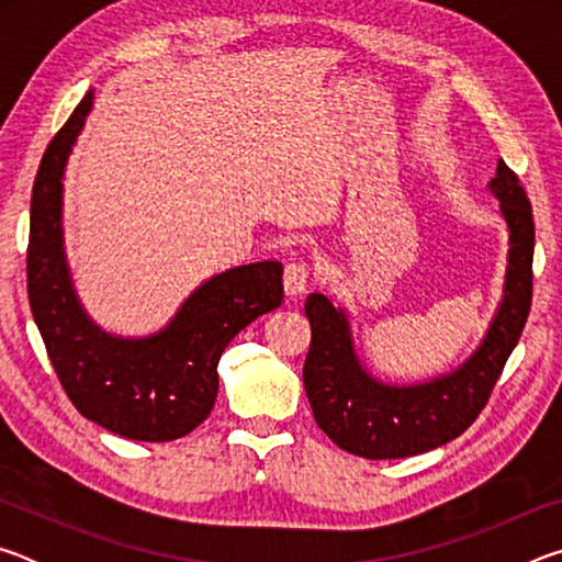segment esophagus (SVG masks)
<instances>
[{
  "mask_svg": "<svg viewBox=\"0 0 562 562\" xmlns=\"http://www.w3.org/2000/svg\"><path fill=\"white\" fill-rule=\"evenodd\" d=\"M307 282H310V268L304 262H290L288 268H284L282 284L288 297H300V294L307 290Z\"/></svg>",
  "mask_w": 562,
  "mask_h": 562,
  "instance_id": "1",
  "label": "esophagus"
}]
</instances>
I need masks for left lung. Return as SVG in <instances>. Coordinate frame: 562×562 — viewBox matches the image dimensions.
I'll return each mask as SVG.
<instances>
[{"label": "left lung", "instance_id": "left-lung-1", "mask_svg": "<svg viewBox=\"0 0 562 562\" xmlns=\"http://www.w3.org/2000/svg\"><path fill=\"white\" fill-rule=\"evenodd\" d=\"M488 190L508 227L503 294L481 345L451 372L416 384L382 382L359 359L347 310L319 292L304 302L312 329L304 392L317 426L341 451L382 461L439 449L469 429L486 406L526 327L536 247L530 201L503 160Z\"/></svg>", "mask_w": 562, "mask_h": 562}]
</instances>
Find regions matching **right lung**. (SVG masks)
<instances>
[{
	"label": "right lung",
	"instance_id": "right-lung-1",
	"mask_svg": "<svg viewBox=\"0 0 562 562\" xmlns=\"http://www.w3.org/2000/svg\"><path fill=\"white\" fill-rule=\"evenodd\" d=\"M93 106V89L44 150L32 190L26 290L54 372L81 416L133 441H173L203 424L217 396V361L237 331L282 304V265L213 274L164 329L106 331L83 310L64 250V170Z\"/></svg>",
	"mask_w": 562,
	"mask_h": 562
}]
</instances>
